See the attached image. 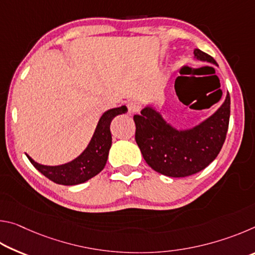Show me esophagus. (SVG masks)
I'll return each mask as SVG.
<instances>
[{"label": "esophagus", "mask_w": 255, "mask_h": 255, "mask_svg": "<svg viewBox=\"0 0 255 255\" xmlns=\"http://www.w3.org/2000/svg\"><path fill=\"white\" fill-rule=\"evenodd\" d=\"M127 108H128L129 114H136V112L139 111L140 106H139V103H138L137 101L131 100V101H129L127 103Z\"/></svg>", "instance_id": "esophagus-1"}]
</instances>
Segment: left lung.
Instances as JSON below:
<instances>
[{
	"mask_svg": "<svg viewBox=\"0 0 255 255\" xmlns=\"http://www.w3.org/2000/svg\"><path fill=\"white\" fill-rule=\"evenodd\" d=\"M195 59L217 65L200 49L193 50ZM181 77V76H180ZM179 77L175 81L178 82ZM175 92L179 96V92ZM231 115V98L208 118L196 126L178 129L163 118L156 108L147 105L133 116L135 139L146 163L154 171L172 178H184L204 170L217 157L225 141Z\"/></svg>",
	"mask_w": 255,
	"mask_h": 255,
	"instance_id": "obj_1",
	"label": "left lung"
}]
</instances>
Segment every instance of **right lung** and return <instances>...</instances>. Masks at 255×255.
Masks as SVG:
<instances>
[{
    "mask_svg": "<svg viewBox=\"0 0 255 255\" xmlns=\"http://www.w3.org/2000/svg\"><path fill=\"white\" fill-rule=\"evenodd\" d=\"M127 112V107L107 110L99 119L96 130L89 145L79 156L73 161L62 165H42L29 156L27 157L32 165L53 182L63 185H76L86 182L93 176L100 173L106 166L108 155L111 147L112 138L110 132V124L116 116Z\"/></svg>",
    "mask_w": 255,
    "mask_h": 255,
    "instance_id": "1",
    "label": "right lung"
}]
</instances>
